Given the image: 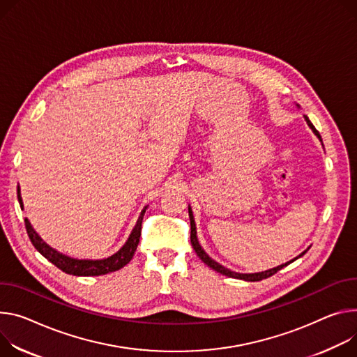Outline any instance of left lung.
<instances>
[{"instance_id":"left-lung-1","label":"left lung","mask_w":357,"mask_h":357,"mask_svg":"<svg viewBox=\"0 0 357 357\" xmlns=\"http://www.w3.org/2000/svg\"><path fill=\"white\" fill-rule=\"evenodd\" d=\"M305 119H306V122H307V125L312 128V131L319 137V139H320V134L316 131V128L313 126V123L309 121V118L307 116H305ZM321 141V139H320ZM189 209V219H190V243H192V248L195 249V252H197V255L202 259V262L204 264H206L209 268H212L213 271H216V272H219V273H222V275H225V276H229V278H235V279H243V280H248V282H257V280H262V279H266V278H271V276H273L276 272H279L282 268H284V266H287L290 262H294L295 259H298V257H301L302 255H299L298 257H295L294 261H290V262H287V264H284V265H280V266H278V268H273V269H269V271H265V272H259V273H236V272H232V271H229V269H226V268H223L222 265H219L218 262H215L213 259H211L206 253H205V250L201 248V245H199V242H198V238H197V228H195V220H193V215H192V209L190 208H188Z\"/></svg>"}]
</instances>
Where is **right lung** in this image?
Instances as JSON below:
<instances>
[{
  "instance_id": "1",
  "label": "right lung",
  "mask_w": 357,
  "mask_h": 357,
  "mask_svg": "<svg viewBox=\"0 0 357 357\" xmlns=\"http://www.w3.org/2000/svg\"><path fill=\"white\" fill-rule=\"evenodd\" d=\"M17 192H18L20 205L22 206L20 188L17 189ZM145 211H146V206L142 209V212L138 218V222L135 225V228H134L131 236L128 238L126 243L115 255H112L107 259H102V261H79V259H73V257H68L66 255H62V253L54 250L45 242H43V239L37 235V232L32 229V226L28 222V219H25V229H26L29 241H31L32 245H34V248L45 259H48V261L52 265H55L62 272H66L68 275H74V276H100V275H107V273L119 271L126 264H129V261H131L135 250H137V246L139 243V236H141V229H142V219H144Z\"/></svg>"
}]
</instances>
